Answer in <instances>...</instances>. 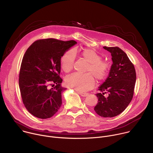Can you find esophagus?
Segmentation results:
<instances>
[{
  "label": "esophagus",
  "instance_id": "1",
  "mask_svg": "<svg viewBox=\"0 0 153 153\" xmlns=\"http://www.w3.org/2000/svg\"><path fill=\"white\" fill-rule=\"evenodd\" d=\"M77 93H78L80 96H83V97H85V96H86L88 94L87 93H84V92H82V91H77Z\"/></svg>",
  "mask_w": 153,
  "mask_h": 153
}]
</instances>
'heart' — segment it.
Instances as JSON below:
<instances>
[{
  "instance_id": "obj_1",
  "label": "heart",
  "mask_w": 153,
  "mask_h": 153,
  "mask_svg": "<svg viewBox=\"0 0 153 153\" xmlns=\"http://www.w3.org/2000/svg\"><path fill=\"white\" fill-rule=\"evenodd\" d=\"M82 57L88 62L85 74L74 73L65 79V84L69 88L78 91L88 90L94 86L96 78L97 82H103L110 72V66L106 61L102 60L101 56L96 51L86 48L81 53ZM76 57L74 49L65 52L60 59V66L65 73L71 72Z\"/></svg>"
}]
</instances>
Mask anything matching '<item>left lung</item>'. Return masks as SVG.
I'll return each instance as SVG.
<instances>
[{
	"label": "left lung",
	"instance_id": "obj_1",
	"mask_svg": "<svg viewBox=\"0 0 153 153\" xmlns=\"http://www.w3.org/2000/svg\"><path fill=\"white\" fill-rule=\"evenodd\" d=\"M103 48L110 52L113 65L110 74L96 95L98 102L95 112L103 117H113L122 113L131 101L136 80L133 63L117 47Z\"/></svg>",
	"mask_w": 153,
	"mask_h": 153
}]
</instances>
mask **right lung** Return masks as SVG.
Wrapping results in <instances>:
<instances>
[{
  "mask_svg": "<svg viewBox=\"0 0 153 153\" xmlns=\"http://www.w3.org/2000/svg\"><path fill=\"white\" fill-rule=\"evenodd\" d=\"M76 43L74 40L40 39L26 51L21 63L19 84L24 106L34 116L50 118L60 109L61 93L65 90L61 86L60 59ZM50 86L54 88L50 89Z\"/></svg>",
  "mask_w": 153,
  "mask_h": 153,
  "instance_id": "right-lung-1",
  "label": "right lung"
}]
</instances>
